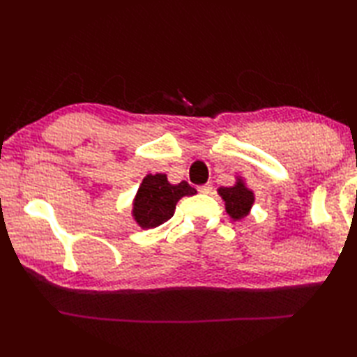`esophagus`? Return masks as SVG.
<instances>
[{"instance_id":"34e87169","label":"esophagus","mask_w":357,"mask_h":357,"mask_svg":"<svg viewBox=\"0 0 357 357\" xmlns=\"http://www.w3.org/2000/svg\"><path fill=\"white\" fill-rule=\"evenodd\" d=\"M198 192H199V193H204V195H207V193H210V192H211V184L208 183V184H204V185H199V187H198Z\"/></svg>"}]
</instances>
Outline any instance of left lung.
Instances as JSON below:
<instances>
[{"label":"left lung","mask_w":357,"mask_h":357,"mask_svg":"<svg viewBox=\"0 0 357 357\" xmlns=\"http://www.w3.org/2000/svg\"><path fill=\"white\" fill-rule=\"evenodd\" d=\"M218 192L225 201L227 213H229L233 219H241L247 216L255 202L253 192L248 190V188L242 184L241 179L238 181L236 185L221 187Z\"/></svg>","instance_id":"obj_1"}]
</instances>
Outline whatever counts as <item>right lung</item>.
Wrapping results in <instances>:
<instances>
[{"instance_id": "1", "label": "right lung", "mask_w": 357, "mask_h": 357, "mask_svg": "<svg viewBox=\"0 0 357 357\" xmlns=\"http://www.w3.org/2000/svg\"><path fill=\"white\" fill-rule=\"evenodd\" d=\"M195 188L183 181L172 185L165 174H147L142 179L133 204V216L142 229H155L173 216L176 202L183 196L195 195Z\"/></svg>"}]
</instances>
